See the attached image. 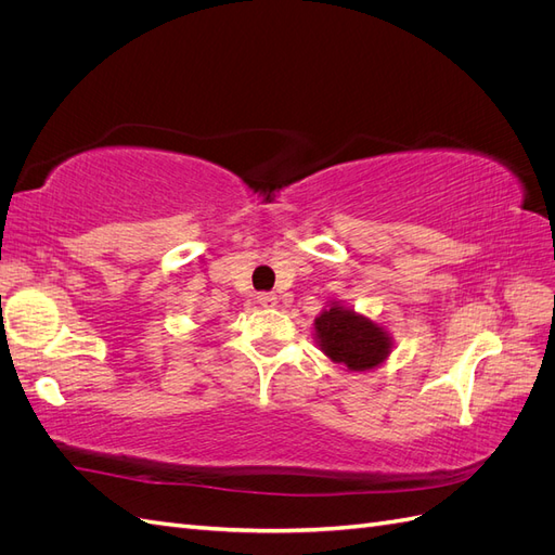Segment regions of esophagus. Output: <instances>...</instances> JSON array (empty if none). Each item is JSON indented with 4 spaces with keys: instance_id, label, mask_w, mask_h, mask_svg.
Segmentation results:
<instances>
[{
    "instance_id": "esophagus-1",
    "label": "esophagus",
    "mask_w": 555,
    "mask_h": 555,
    "mask_svg": "<svg viewBox=\"0 0 555 555\" xmlns=\"http://www.w3.org/2000/svg\"><path fill=\"white\" fill-rule=\"evenodd\" d=\"M257 304H259L261 308H275V306H278V296L263 292V294L257 296Z\"/></svg>"
}]
</instances>
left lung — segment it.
<instances>
[{
    "label": "left lung",
    "instance_id": "left-lung-1",
    "mask_svg": "<svg viewBox=\"0 0 555 555\" xmlns=\"http://www.w3.org/2000/svg\"><path fill=\"white\" fill-rule=\"evenodd\" d=\"M314 335L319 349L333 363H343L349 371H371L391 351L389 333L367 317L338 304H331L314 319Z\"/></svg>",
    "mask_w": 555,
    "mask_h": 555
}]
</instances>
